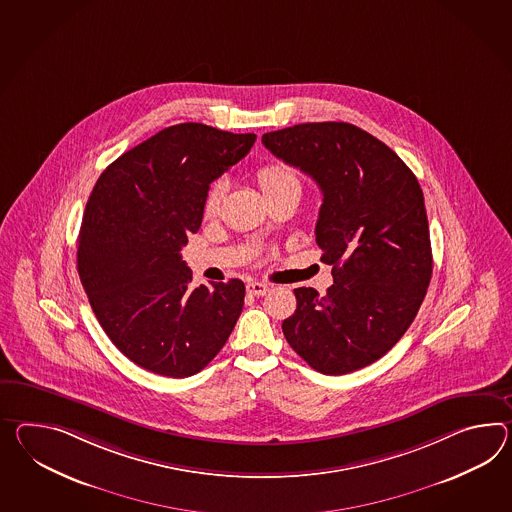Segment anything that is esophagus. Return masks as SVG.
<instances>
[{
	"label": "esophagus",
	"instance_id": "1",
	"mask_svg": "<svg viewBox=\"0 0 512 512\" xmlns=\"http://www.w3.org/2000/svg\"><path fill=\"white\" fill-rule=\"evenodd\" d=\"M246 290H248V294H251V296H264L270 290V285L259 283V281H250L246 285Z\"/></svg>",
	"mask_w": 512,
	"mask_h": 512
}]
</instances>
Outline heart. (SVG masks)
Returning a JSON list of instances; mask_svg holds the SVG:
<instances>
[{
    "mask_svg": "<svg viewBox=\"0 0 512 512\" xmlns=\"http://www.w3.org/2000/svg\"><path fill=\"white\" fill-rule=\"evenodd\" d=\"M257 181L261 185L262 192L268 196V194H274L279 190H287V188H296L300 190L301 183L298 174L288 168L287 164L283 163H266L262 164L261 168L257 170ZM224 183L218 181L212 185L207 198H205V205H203V212L205 216H216L220 211V203L224 198Z\"/></svg>",
    "mask_w": 512,
    "mask_h": 512,
    "instance_id": "obj_1",
    "label": "heart"
}]
</instances>
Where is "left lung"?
Returning a JSON list of instances; mask_svg holds the SVG:
<instances>
[{
	"label": "left lung",
	"instance_id": "1",
	"mask_svg": "<svg viewBox=\"0 0 512 512\" xmlns=\"http://www.w3.org/2000/svg\"><path fill=\"white\" fill-rule=\"evenodd\" d=\"M262 144L322 190L314 233L335 281L325 296L294 288L285 338L320 374L355 372L396 346L424 301L433 274L424 192L411 168L357 125H292Z\"/></svg>",
	"mask_w": 512,
	"mask_h": 512
}]
</instances>
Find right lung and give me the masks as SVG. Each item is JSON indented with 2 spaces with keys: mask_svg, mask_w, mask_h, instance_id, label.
Returning <instances> with one entry per match:
<instances>
[{
  "mask_svg": "<svg viewBox=\"0 0 512 512\" xmlns=\"http://www.w3.org/2000/svg\"><path fill=\"white\" fill-rule=\"evenodd\" d=\"M257 137L172 125L109 164L87 201L77 272L103 331L129 361L164 377L198 374L244 307L240 279L190 287L181 259L212 181Z\"/></svg>",
  "mask_w": 512,
  "mask_h": 512,
  "instance_id": "add662e5",
  "label": "right lung"
}]
</instances>
